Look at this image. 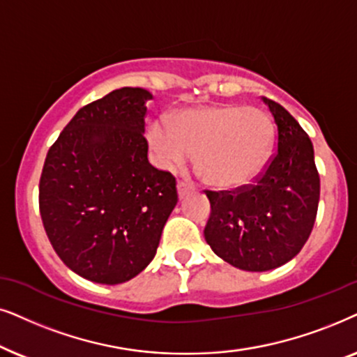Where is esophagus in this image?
<instances>
[{"label": "esophagus", "instance_id": "1", "mask_svg": "<svg viewBox=\"0 0 357 357\" xmlns=\"http://www.w3.org/2000/svg\"><path fill=\"white\" fill-rule=\"evenodd\" d=\"M192 191V186L191 184H188V183H184V181H179L178 183V194H179V197H184V196H188L189 192Z\"/></svg>", "mask_w": 357, "mask_h": 357}]
</instances>
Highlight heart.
Masks as SVG:
<instances>
[{
	"label": "heart",
	"mask_w": 357,
	"mask_h": 357,
	"mask_svg": "<svg viewBox=\"0 0 357 357\" xmlns=\"http://www.w3.org/2000/svg\"><path fill=\"white\" fill-rule=\"evenodd\" d=\"M149 137L168 168L186 163L194 153L211 186L238 189L263 171L273 150L274 123L259 107L220 104L186 109L171 122L151 123Z\"/></svg>",
	"instance_id": "1"
}]
</instances>
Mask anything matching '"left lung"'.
<instances>
[{
  "mask_svg": "<svg viewBox=\"0 0 357 357\" xmlns=\"http://www.w3.org/2000/svg\"><path fill=\"white\" fill-rule=\"evenodd\" d=\"M278 126V149L253 184L235 191H206L211 217L204 236L235 268L263 273L298 255L312 234L320 201L313 145L301 123L263 98Z\"/></svg>",
  "mask_w": 357,
  "mask_h": 357,
  "instance_id": "8db88e82",
  "label": "left lung"
}]
</instances>
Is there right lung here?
I'll return each mask as SVG.
<instances>
[{
	"mask_svg": "<svg viewBox=\"0 0 357 357\" xmlns=\"http://www.w3.org/2000/svg\"><path fill=\"white\" fill-rule=\"evenodd\" d=\"M146 89L86 104L47 153L39 208L55 253L88 281L121 284L155 258L178 204L176 179L149 163Z\"/></svg>",
	"mask_w": 357,
	"mask_h": 357,
	"instance_id": "obj_1",
	"label": "right lung"
}]
</instances>
